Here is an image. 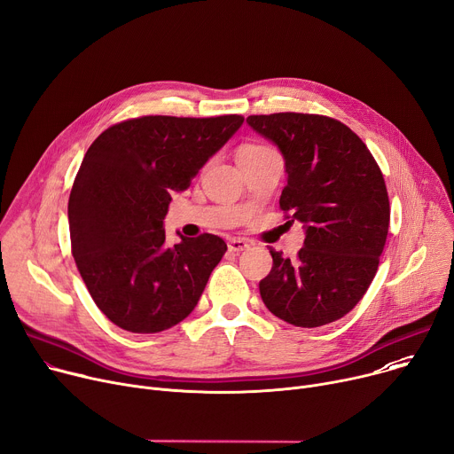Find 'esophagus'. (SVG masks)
I'll return each instance as SVG.
<instances>
[{
  "label": "esophagus",
  "instance_id": "obj_1",
  "mask_svg": "<svg viewBox=\"0 0 454 454\" xmlns=\"http://www.w3.org/2000/svg\"><path fill=\"white\" fill-rule=\"evenodd\" d=\"M227 249H229L231 253H241V251L249 249V241L243 239V238H231V239L227 241Z\"/></svg>",
  "mask_w": 454,
  "mask_h": 454
}]
</instances>
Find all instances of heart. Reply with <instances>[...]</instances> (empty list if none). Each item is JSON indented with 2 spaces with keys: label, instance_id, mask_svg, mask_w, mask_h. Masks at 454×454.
<instances>
[{
  "label": "heart",
  "instance_id": "heart-1",
  "mask_svg": "<svg viewBox=\"0 0 454 454\" xmlns=\"http://www.w3.org/2000/svg\"><path fill=\"white\" fill-rule=\"evenodd\" d=\"M263 151H269V147L265 145H258V144H246L241 145L236 153V158H246V156H254V154H260Z\"/></svg>",
  "mask_w": 454,
  "mask_h": 454
}]
</instances>
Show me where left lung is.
Segmentation results:
<instances>
[{
	"mask_svg": "<svg viewBox=\"0 0 454 454\" xmlns=\"http://www.w3.org/2000/svg\"><path fill=\"white\" fill-rule=\"evenodd\" d=\"M247 123L280 149L287 172L280 207L305 229L294 260L270 249L262 300L296 327L336 322L364 298L386 247L391 208L383 174L338 120L278 113L249 116Z\"/></svg>",
	"mask_w": 454,
	"mask_h": 454,
	"instance_id": "left-lung-1",
	"label": "left lung"
}]
</instances>
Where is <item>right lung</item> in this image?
Returning <instances> with one entry per match:
<instances>
[{"label":"right lung","instance_id":"1","mask_svg":"<svg viewBox=\"0 0 454 454\" xmlns=\"http://www.w3.org/2000/svg\"><path fill=\"white\" fill-rule=\"evenodd\" d=\"M241 123L238 114L142 116L103 130L89 147L68 198L73 256L94 303L118 327L161 333L194 310L227 243L201 234L168 247L163 220L172 191H185Z\"/></svg>","mask_w":454,"mask_h":454}]
</instances>
